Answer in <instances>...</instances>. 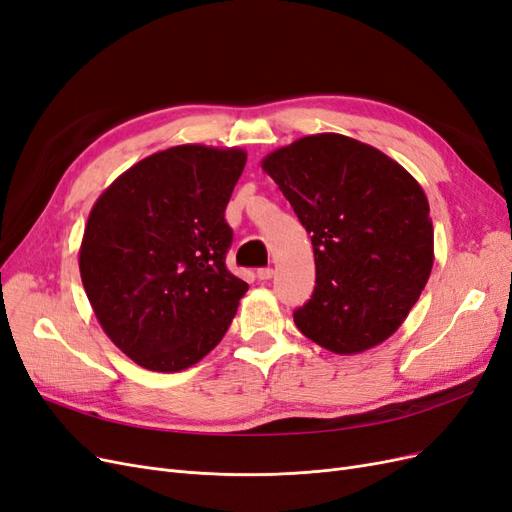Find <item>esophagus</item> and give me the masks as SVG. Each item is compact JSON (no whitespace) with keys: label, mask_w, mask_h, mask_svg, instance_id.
I'll use <instances>...</instances> for the list:
<instances>
[{"label":"esophagus","mask_w":512,"mask_h":512,"mask_svg":"<svg viewBox=\"0 0 512 512\" xmlns=\"http://www.w3.org/2000/svg\"><path fill=\"white\" fill-rule=\"evenodd\" d=\"M256 275H258V280L267 282V280H271V277H273V269H271V267H260V269L256 271Z\"/></svg>","instance_id":"34e87169"}]
</instances>
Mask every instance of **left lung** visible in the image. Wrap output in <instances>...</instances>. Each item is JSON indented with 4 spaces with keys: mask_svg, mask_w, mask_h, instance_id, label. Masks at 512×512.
<instances>
[{
    "mask_svg": "<svg viewBox=\"0 0 512 512\" xmlns=\"http://www.w3.org/2000/svg\"><path fill=\"white\" fill-rule=\"evenodd\" d=\"M262 168L312 235L316 288L299 331L337 354L384 342L421 297L433 265L429 203L408 170L342 134L273 151Z\"/></svg>",
    "mask_w": 512,
    "mask_h": 512,
    "instance_id": "obj_1",
    "label": "left lung"
}]
</instances>
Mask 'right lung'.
I'll return each instance as SVG.
<instances>
[{"instance_id": "right-lung-1", "label": "right lung", "mask_w": 512, "mask_h": 512, "mask_svg": "<svg viewBox=\"0 0 512 512\" xmlns=\"http://www.w3.org/2000/svg\"><path fill=\"white\" fill-rule=\"evenodd\" d=\"M245 151L179 145L134 164L89 213L81 280L113 344L153 371H181L228 331L247 284L226 267L224 211Z\"/></svg>"}]
</instances>
